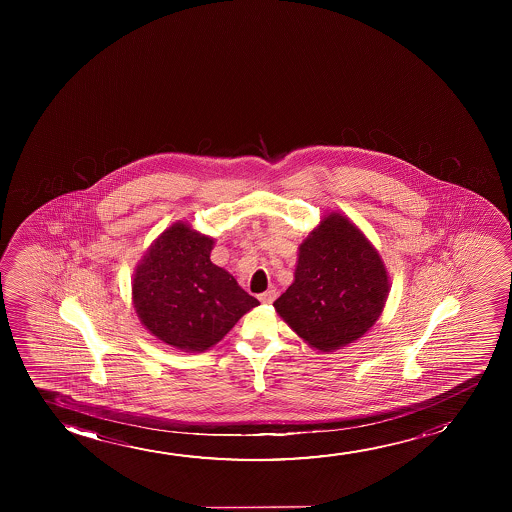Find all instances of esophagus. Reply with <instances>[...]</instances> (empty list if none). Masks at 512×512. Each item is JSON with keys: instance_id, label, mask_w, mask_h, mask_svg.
Returning <instances> with one entry per match:
<instances>
[{"instance_id": "obj_1", "label": "esophagus", "mask_w": 512, "mask_h": 512, "mask_svg": "<svg viewBox=\"0 0 512 512\" xmlns=\"http://www.w3.org/2000/svg\"><path fill=\"white\" fill-rule=\"evenodd\" d=\"M276 295H278L276 290H267L264 294L259 295V301L262 302V304H271V302H274V299H276Z\"/></svg>"}]
</instances>
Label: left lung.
<instances>
[{
    "instance_id": "8db88e82",
    "label": "left lung",
    "mask_w": 512,
    "mask_h": 512,
    "mask_svg": "<svg viewBox=\"0 0 512 512\" xmlns=\"http://www.w3.org/2000/svg\"><path fill=\"white\" fill-rule=\"evenodd\" d=\"M386 297L378 252L348 218L332 213L302 243L294 283L274 308L306 343L332 351L364 336Z\"/></svg>"
}]
</instances>
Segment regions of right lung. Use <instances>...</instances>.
Here are the masks:
<instances>
[{
	"instance_id": "right-lung-1",
	"label": "right lung",
	"mask_w": 512,
	"mask_h": 512,
	"mask_svg": "<svg viewBox=\"0 0 512 512\" xmlns=\"http://www.w3.org/2000/svg\"><path fill=\"white\" fill-rule=\"evenodd\" d=\"M213 239L169 227L141 259L133 301L141 323L162 343L204 351L217 344L259 301L210 260Z\"/></svg>"
}]
</instances>
